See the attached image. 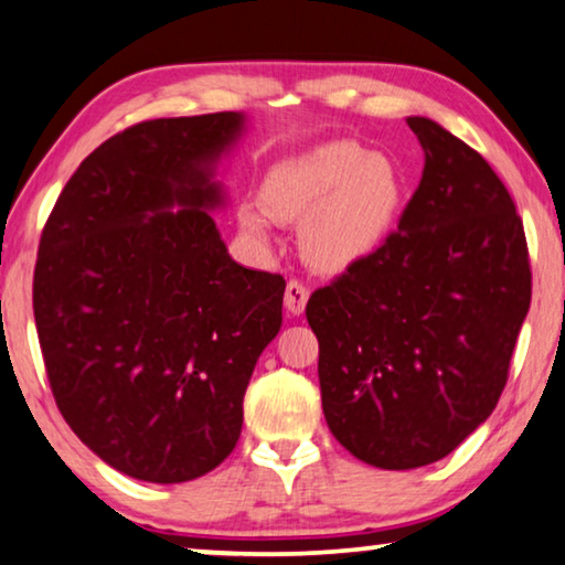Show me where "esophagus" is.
Instances as JSON below:
<instances>
[{"mask_svg":"<svg viewBox=\"0 0 565 565\" xmlns=\"http://www.w3.org/2000/svg\"><path fill=\"white\" fill-rule=\"evenodd\" d=\"M307 299H309V289L301 281L291 279L286 284V294H284V301H286V309H289L291 315H301L307 307Z\"/></svg>","mask_w":565,"mask_h":565,"instance_id":"obj_1","label":"esophagus"}]
</instances>
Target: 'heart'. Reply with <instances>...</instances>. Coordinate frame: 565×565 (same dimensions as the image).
Instances as JSON below:
<instances>
[{"label":"heart","instance_id":"b5f03b06","mask_svg":"<svg viewBox=\"0 0 565 565\" xmlns=\"http://www.w3.org/2000/svg\"><path fill=\"white\" fill-rule=\"evenodd\" d=\"M404 179L384 153L330 140L284 158L260 184V205L243 204L241 227L271 241V220L301 222V250L317 271L345 274L369 260L396 225Z\"/></svg>","mask_w":565,"mask_h":565}]
</instances>
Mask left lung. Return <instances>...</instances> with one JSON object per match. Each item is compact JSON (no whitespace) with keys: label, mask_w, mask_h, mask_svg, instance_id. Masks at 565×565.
Listing matches in <instances>:
<instances>
[{"label":"left lung","mask_w":565,"mask_h":565,"mask_svg":"<svg viewBox=\"0 0 565 565\" xmlns=\"http://www.w3.org/2000/svg\"><path fill=\"white\" fill-rule=\"evenodd\" d=\"M407 125L425 169L399 230L307 301L330 433L386 471L435 463L487 423L532 294L502 179L438 122Z\"/></svg>","instance_id":"left-lung-1"}]
</instances>
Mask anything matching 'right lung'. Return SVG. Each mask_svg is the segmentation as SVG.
Here are the masks:
<instances>
[{
  "label": "right lung",
  "mask_w": 565,
  "mask_h": 565,
  "mask_svg": "<svg viewBox=\"0 0 565 565\" xmlns=\"http://www.w3.org/2000/svg\"><path fill=\"white\" fill-rule=\"evenodd\" d=\"M241 113L113 135L47 217L33 276L38 340L63 419L120 473L200 479L233 452L286 281L235 264L210 210ZM179 205V211L172 206Z\"/></svg>",
  "instance_id": "right-lung-1"
}]
</instances>
